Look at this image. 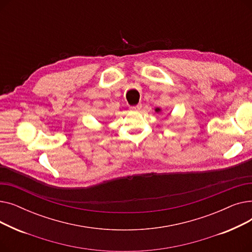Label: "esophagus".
<instances>
[{
	"label": "esophagus",
	"instance_id": "1",
	"mask_svg": "<svg viewBox=\"0 0 252 252\" xmlns=\"http://www.w3.org/2000/svg\"><path fill=\"white\" fill-rule=\"evenodd\" d=\"M141 108H142L141 104H138L135 106H129V110H131V111H139Z\"/></svg>",
	"mask_w": 252,
	"mask_h": 252
}]
</instances>
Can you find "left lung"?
Returning <instances> with one entry per match:
<instances>
[{"label": "left lung", "mask_w": 252, "mask_h": 252, "mask_svg": "<svg viewBox=\"0 0 252 252\" xmlns=\"http://www.w3.org/2000/svg\"><path fill=\"white\" fill-rule=\"evenodd\" d=\"M155 111H156V112H160L161 110H160V108H156V109H155Z\"/></svg>", "instance_id": "1"}]
</instances>
